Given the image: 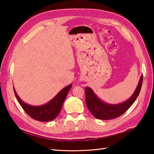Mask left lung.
Instances as JSON below:
<instances>
[{
	"label": "left lung",
	"instance_id": "1",
	"mask_svg": "<svg viewBox=\"0 0 154 154\" xmlns=\"http://www.w3.org/2000/svg\"><path fill=\"white\" fill-rule=\"evenodd\" d=\"M143 81V75H141L136 90L128 99L124 102L111 104L104 102L98 97L94 91L89 87H85L86 104L91 114L98 119L110 120L119 117L132 105L139 95Z\"/></svg>",
	"mask_w": 154,
	"mask_h": 154
}]
</instances>
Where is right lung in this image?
Returning <instances> with one entry per match:
<instances>
[{
  "mask_svg": "<svg viewBox=\"0 0 154 154\" xmlns=\"http://www.w3.org/2000/svg\"><path fill=\"white\" fill-rule=\"evenodd\" d=\"M72 87V84L61 89L53 99L46 104L41 106H32L26 104L20 99L14 88V92L22 109L32 119L40 122H49L53 120L60 114L64 100Z\"/></svg>",
  "mask_w": 154,
  "mask_h": 154,
  "instance_id": "add662e5",
  "label": "right lung"
}]
</instances>
